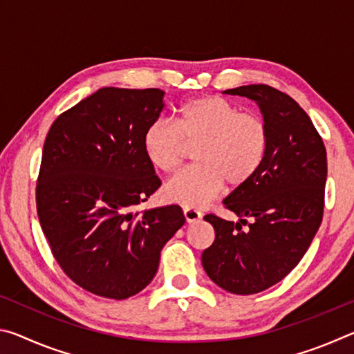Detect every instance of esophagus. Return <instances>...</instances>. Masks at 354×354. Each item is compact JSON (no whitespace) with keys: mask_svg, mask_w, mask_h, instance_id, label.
Here are the masks:
<instances>
[{"mask_svg":"<svg viewBox=\"0 0 354 354\" xmlns=\"http://www.w3.org/2000/svg\"><path fill=\"white\" fill-rule=\"evenodd\" d=\"M184 217L187 223H195V221H200L203 218L201 212L198 209H194V207H185L184 209Z\"/></svg>","mask_w":354,"mask_h":354,"instance_id":"34e87169","label":"esophagus"}]
</instances>
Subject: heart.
I'll return each mask as SVG.
<instances>
[{
  "label": "heart",
  "mask_w": 354,
  "mask_h": 354,
  "mask_svg": "<svg viewBox=\"0 0 354 354\" xmlns=\"http://www.w3.org/2000/svg\"><path fill=\"white\" fill-rule=\"evenodd\" d=\"M270 133L263 118L221 97H200L178 107L175 123L156 120L142 137L147 159L160 171L176 170L189 147L198 164L173 176L164 187L171 203L198 207L227 183L241 187L267 158Z\"/></svg>",
  "instance_id": "heart-1"
}]
</instances>
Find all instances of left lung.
Here are the masks:
<instances>
[{
	"label": "left lung",
	"mask_w": 354,
	"mask_h": 354,
	"mask_svg": "<svg viewBox=\"0 0 354 354\" xmlns=\"http://www.w3.org/2000/svg\"><path fill=\"white\" fill-rule=\"evenodd\" d=\"M253 100L270 133L267 158L247 184L223 200L239 221L214 214L215 241L201 254L221 289L251 295L287 277L306 253L323 217L326 149L313 122L289 95L263 84L225 91ZM250 218L249 230L241 225Z\"/></svg>",
	"instance_id": "1"
}]
</instances>
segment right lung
<instances>
[{
  "instance_id": "obj_1",
  "label": "right lung",
  "mask_w": 354,
  "mask_h": 354,
  "mask_svg": "<svg viewBox=\"0 0 354 354\" xmlns=\"http://www.w3.org/2000/svg\"><path fill=\"white\" fill-rule=\"evenodd\" d=\"M164 95L103 87L61 113L46 136L35 192L41 230L65 274L98 297L145 289L185 221L175 205L134 212L160 185L142 137Z\"/></svg>"
}]
</instances>
